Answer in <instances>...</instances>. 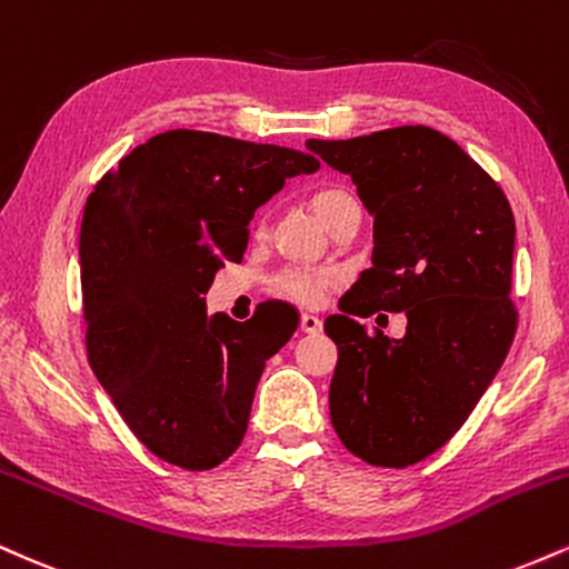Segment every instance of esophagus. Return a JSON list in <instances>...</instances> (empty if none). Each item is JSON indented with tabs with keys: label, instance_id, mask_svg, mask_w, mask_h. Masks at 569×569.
<instances>
[{
	"label": "esophagus",
	"instance_id": "esophagus-1",
	"mask_svg": "<svg viewBox=\"0 0 569 569\" xmlns=\"http://www.w3.org/2000/svg\"><path fill=\"white\" fill-rule=\"evenodd\" d=\"M300 330L309 332V336H317V332H322V319L317 313H303L300 317Z\"/></svg>",
	"mask_w": 569,
	"mask_h": 569
}]
</instances>
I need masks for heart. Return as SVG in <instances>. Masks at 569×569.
Listing matches in <instances>:
<instances>
[{
  "label": "heart",
  "instance_id": "b5f03b06",
  "mask_svg": "<svg viewBox=\"0 0 569 569\" xmlns=\"http://www.w3.org/2000/svg\"><path fill=\"white\" fill-rule=\"evenodd\" d=\"M311 210L317 212V218L322 220L327 229L343 220L346 216L359 210L357 199L349 191L340 189V186H322L311 193ZM336 282V273L332 271H311V269H287L277 277V292L279 296L296 300L303 306H317L322 303L327 287Z\"/></svg>",
  "mask_w": 569,
  "mask_h": 569
}]
</instances>
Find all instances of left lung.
Listing matches in <instances>:
<instances>
[{
	"label": "left lung",
	"instance_id": "obj_1",
	"mask_svg": "<svg viewBox=\"0 0 569 569\" xmlns=\"http://www.w3.org/2000/svg\"><path fill=\"white\" fill-rule=\"evenodd\" d=\"M306 149L351 176L376 218L372 266L325 319L338 346L332 426L357 458L405 469L466 423L511 349V204L456 140L423 124ZM376 310H405L406 338L356 322Z\"/></svg>",
	"mask_w": 569,
	"mask_h": 569
}]
</instances>
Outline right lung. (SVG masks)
I'll use <instances>...</instances> for the list:
<instances>
[{"label":"right lung","instance_id":"obj_1","mask_svg":"<svg viewBox=\"0 0 569 569\" xmlns=\"http://www.w3.org/2000/svg\"><path fill=\"white\" fill-rule=\"evenodd\" d=\"M311 153L199 130L159 132L87 197L79 263L87 359L157 458L216 469L242 445L252 397L298 317H207L218 269L242 260L247 226Z\"/></svg>","mask_w":569,"mask_h":569}]
</instances>
